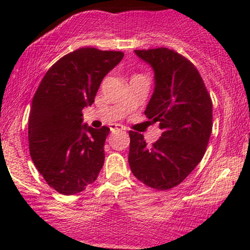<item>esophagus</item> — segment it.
Instances as JSON below:
<instances>
[{"label":"esophagus","instance_id":"obj_1","mask_svg":"<svg viewBox=\"0 0 250 250\" xmlns=\"http://www.w3.org/2000/svg\"><path fill=\"white\" fill-rule=\"evenodd\" d=\"M110 130L111 133H116V131H125V127L121 125H111Z\"/></svg>","mask_w":250,"mask_h":250}]
</instances>
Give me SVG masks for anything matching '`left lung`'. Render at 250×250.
I'll use <instances>...</instances> for the list:
<instances>
[{"label":"left lung","instance_id":"obj_1","mask_svg":"<svg viewBox=\"0 0 250 250\" xmlns=\"http://www.w3.org/2000/svg\"><path fill=\"white\" fill-rule=\"evenodd\" d=\"M135 54L154 71V91L145 114L160 123L162 134L150 147L142 134L129 131L128 162L136 179L167 190L202 160L213 127V104L202 77L186 57L168 48Z\"/></svg>","mask_w":250,"mask_h":250}]
</instances>
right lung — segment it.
Returning <instances> with one entry per match:
<instances>
[{"label": "right lung", "instance_id": "right-lung-1", "mask_svg": "<svg viewBox=\"0 0 250 250\" xmlns=\"http://www.w3.org/2000/svg\"><path fill=\"white\" fill-rule=\"evenodd\" d=\"M125 54L81 48L60 59L40 83L29 115L31 160L49 187L63 195L95 182L104 162L108 127L83 123L101 82Z\"/></svg>", "mask_w": 250, "mask_h": 250}]
</instances>
